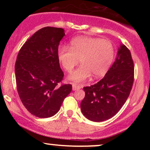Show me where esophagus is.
Returning a JSON list of instances; mask_svg holds the SVG:
<instances>
[{
    "label": "esophagus",
    "mask_w": 150,
    "mask_h": 150,
    "mask_svg": "<svg viewBox=\"0 0 150 150\" xmlns=\"http://www.w3.org/2000/svg\"><path fill=\"white\" fill-rule=\"evenodd\" d=\"M81 86L76 85V84H74V83L72 84V90H73V91H76V90H79V89H81Z\"/></svg>",
    "instance_id": "34e87169"
}]
</instances>
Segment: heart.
I'll list each match as a JSON object with an SVG mask.
<instances>
[{
    "label": "heart",
    "mask_w": 150,
    "mask_h": 150,
    "mask_svg": "<svg viewBox=\"0 0 150 150\" xmlns=\"http://www.w3.org/2000/svg\"><path fill=\"white\" fill-rule=\"evenodd\" d=\"M115 57V48L109 40L88 36L77 37L70 42L69 48L63 46L58 50V59L67 72L79 64L82 65L68 76L69 80L81 83L93 75L103 77L110 69Z\"/></svg>",
    "instance_id": "heart-1"
}]
</instances>
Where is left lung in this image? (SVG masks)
<instances>
[{"label":"left lung","instance_id":"1","mask_svg":"<svg viewBox=\"0 0 150 150\" xmlns=\"http://www.w3.org/2000/svg\"><path fill=\"white\" fill-rule=\"evenodd\" d=\"M134 81V63L124 44L118 48L115 61L104 77L85 87L81 104L84 116L92 122H104L117 113L128 99Z\"/></svg>","mask_w":150,"mask_h":150}]
</instances>
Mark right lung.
I'll return each mask as SVG.
<instances>
[{
  "instance_id": "1",
  "label": "right lung",
  "mask_w": 150,
  "mask_h": 150,
  "mask_svg": "<svg viewBox=\"0 0 150 150\" xmlns=\"http://www.w3.org/2000/svg\"><path fill=\"white\" fill-rule=\"evenodd\" d=\"M65 36L61 28H42L33 35L20 49L15 64L18 95L25 108L40 118L57 113L72 89L61 86L63 74L58 59V48Z\"/></svg>"
}]
</instances>
